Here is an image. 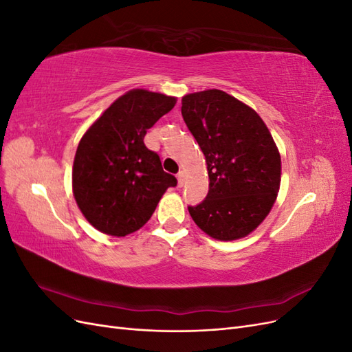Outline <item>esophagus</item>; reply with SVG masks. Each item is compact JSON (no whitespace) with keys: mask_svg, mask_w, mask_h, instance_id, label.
Listing matches in <instances>:
<instances>
[{"mask_svg":"<svg viewBox=\"0 0 352 352\" xmlns=\"http://www.w3.org/2000/svg\"><path fill=\"white\" fill-rule=\"evenodd\" d=\"M185 185V172H179L177 173V186L182 188Z\"/></svg>","mask_w":352,"mask_h":352,"instance_id":"34e87169","label":"esophagus"}]
</instances>
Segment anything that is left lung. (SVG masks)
Masks as SVG:
<instances>
[{
	"instance_id": "obj_1",
	"label": "left lung",
	"mask_w": 352,
	"mask_h": 352,
	"mask_svg": "<svg viewBox=\"0 0 352 352\" xmlns=\"http://www.w3.org/2000/svg\"><path fill=\"white\" fill-rule=\"evenodd\" d=\"M182 116L206 157L207 198L188 207L195 225L217 241L248 236L269 216L280 188L282 162L258 113L225 91L182 97Z\"/></svg>"
}]
</instances>
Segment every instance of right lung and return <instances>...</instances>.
<instances>
[{
    "label": "right lung",
    "mask_w": 352,
    "mask_h": 352,
    "mask_svg": "<svg viewBox=\"0 0 352 352\" xmlns=\"http://www.w3.org/2000/svg\"><path fill=\"white\" fill-rule=\"evenodd\" d=\"M177 98L135 88L117 98L80 138L72 168L74 201L91 225L126 236L150 220L176 177L144 144L146 131Z\"/></svg>",
    "instance_id": "add662e5"
}]
</instances>
